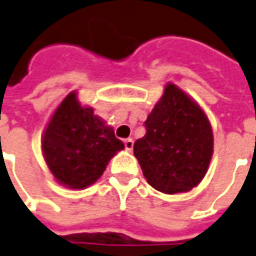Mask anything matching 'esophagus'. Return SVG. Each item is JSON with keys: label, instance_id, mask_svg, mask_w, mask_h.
<instances>
[{"label": "esophagus", "instance_id": "34e87169", "mask_svg": "<svg viewBox=\"0 0 256 256\" xmlns=\"http://www.w3.org/2000/svg\"><path fill=\"white\" fill-rule=\"evenodd\" d=\"M124 146H126V151H132V148H134V140L126 139L124 140Z\"/></svg>", "mask_w": 256, "mask_h": 256}]
</instances>
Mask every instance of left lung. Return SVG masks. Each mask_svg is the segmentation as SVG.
I'll return each instance as SVG.
<instances>
[{"mask_svg": "<svg viewBox=\"0 0 256 256\" xmlns=\"http://www.w3.org/2000/svg\"><path fill=\"white\" fill-rule=\"evenodd\" d=\"M134 154L150 185L166 194L189 192L202 180L213 154V132L198 104L174 84L150 113Z\"/></svg>", "mask_w": 256, "mask_h": 256, "instance_id": "8db88e82", "label": "left lung"}]
</instances>
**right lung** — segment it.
<instances>
[{
    "label": "right lung",
    "mask_w": 256,
    "mask_h": 256,
    "mask_svg": "<svg viewBox=\"0 0 256 256\" xmlns=\"http://www.w3.org/2000/svg\"><path fill=\"white\" fill-rule=\"evenodd\" d=\"M42 148L50 172L68 189H84L102 176L124 143L93 108L82 106L76 92L59 104L48 121Z\"/></svg>",
    "instance_id": "right-lung-1"
}]
</instances>
